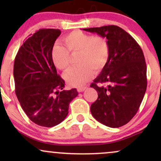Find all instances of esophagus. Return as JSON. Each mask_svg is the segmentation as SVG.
Instances as JSON below:
<instances>
[{
	"instance_id": "obj_1",
	"label": "esophagus",
	"mask_w": 161,
	"mask_h": 161,
	"mask_svg": "<svg viewBox=\"0 0 161 161\" xmlns=\"http://www.w3.org/2000/svg\"><path fill=\"white\" fill-rule=\"evenodd\" d=\"M86 88V87H79V88H77V91L79 92H82Z\"/></svg>"
}]
</instances>
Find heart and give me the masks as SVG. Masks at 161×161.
I'll return each instance as SVG.
<instances>
[{
    "label": "heart",
    "mask_w": 161,
    "mask_h": 161,
    "mask_svg": "<svg viewBox=\"0 0 161 161\" xmlns=\"http://www.w3.org/2000/svg\"><path fill=\"white\" fill-rule=\"evenodd\" d=\"M63 45L57 44L51 49V57L57 69L69 68L71 57L77 55L78 66L64 74L66 82L72 86L80 87L93 76L94 71L100 72L108 64L110 45L104 37L93 36L82 31L75 30L63 38Z\"/></svg>",
    "instance_id": "1"
}]
</instances>
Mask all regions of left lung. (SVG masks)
<instances>
[{
	"mask_svg": "<svg viewBox=\"0 0 161 161\" xmlns=\"http://www.w3.org/2000/svg\"><path fill=\"white\" fill-rule=\"evenodd\" d=\"M83 30L107 38L110 45L108 64L90 86L98 95L91 105L92 116L107 126H123L136 114L147 88L143 51L128 32L116 25Z\"/></svg>",
	"mask_w": 161,
	"mask_h": 161,
	"instance_id": "1",
	"label": "left lung"
}]
</instances>
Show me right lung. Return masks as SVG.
Masks as SVG:
<instances>
[{
    "label": "right lung",
    "mask_w": 161,
    "mask_h": 161,
    "mask_svg": "<svg viewBox=\"0 0 161 161\" xmlns=\"http://www.w3.org/2000/svg\"><path fill=\"white\" fill-rule=\"evenodd\" d=\"M60 29H42L25 40L14 60L16 97L28 117L45 127L58 125L66 118L75 88L64 90L65 82L57 73L51 57Z\"/></svg>",
    "instance_id": "add662e5"
}]
</instances>
